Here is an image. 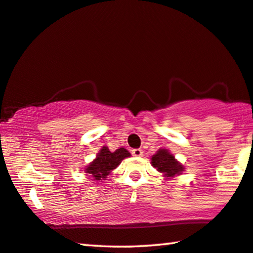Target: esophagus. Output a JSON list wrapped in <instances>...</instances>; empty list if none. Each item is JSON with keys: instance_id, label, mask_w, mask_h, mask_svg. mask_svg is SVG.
<instances>
[{"instance_id": "34e87169", "label": "esophagus", "mask_w": 253, "mask_h": 253, "mask_svg": "<svg viewBox=\"0 0 253 253\" xmlns=\"http://www.w3.org/2000/svg\"><path fill=\"white\" fill-rule=\"evenodd\" d=\"M131 154H133L134 156H142L143 155V151L141 150V148H134V150H131Z\"/></svg>"}]
</instances>
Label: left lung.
Returning a JSON list of instances; mask_svg holds the SVG:
<instances>
[{
  "label": "left lung",
  "instance_id": "8db88e82",
  "mask_svg": "<svg viewBox=\"0 0 253 253\" xmlns=\"http://www.w3.org/2000/svg\"><path fill=\"white\" fill-rule=\"evenodd\" d=\"M151 161L152 166L156 168V170L163 173L167 178H173L184 170L182 164H180L169 151L163 150V148L159 150L152 156Z\"/></svg>",
  "mask_w": 253,
  "mask_h": 253
}]
</instances>
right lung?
<instances>
[{"instance_id": "1", "label": "right lung", "mask_w": 253, "mask_h": 253, "mask_svg": "<svg viewBox=\"0 0 253 253\" xmlns=\"http://www.w3.org/2000/svg\"><path fill=\"white\" fill-rule=\"evenodd\" d=\"M130 156V153L126 148L120 147L115 152H110L107 146H103L93 161L87 166L84 172L87 177L93 178V180H106L110 172L116 169L124 159Z\"/></svg>"}]
</instances>
